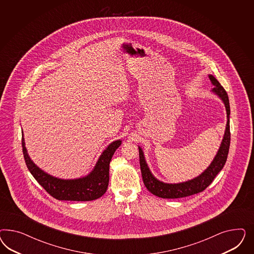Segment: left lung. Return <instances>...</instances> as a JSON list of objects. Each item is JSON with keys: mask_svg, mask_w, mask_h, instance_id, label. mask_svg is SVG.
<instances>
[{"mask_svg": "<svg viewBox=\"0 0 254 254\" xmlns=\"http://www.w3.org/2000/svg\"><path fill=\"white\" fill-rule=\"evenodd\" d=\"M209 79L211 83L215 85L212 89L213 92L216 93L223 101L226 114H227V124H226V129L223 136V141L221 147L216 154L215 158L213 159L212 163L208 169H206L198 177L182 183L177 185H169L164 184L159 182L153 176L150 169L147 166L146 162L144 159V155L142 153V150L140 147H138V153H139V166L141 170V176L144 185L146 186L149 192H152L154 195L162 197V198H181L189 196L194 193H198L203 192L208 185H210L217 174L223 169V166L225 165V162L227 159V155L229 152L230 147V125H229V116H230V105H229V99L228 95L225 91L221 84L217 81L215 77L209 75Z\"/></svg>", "mask_w": 254, "mask_h": 254, "instance_id": "left-lung-1", "label": "left lung"}]
</instances>
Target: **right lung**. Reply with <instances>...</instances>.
<instances>
[{
	"instance_id": "1",
	"label": "right lung",
	"mask_w": 254,
	"mask_h": 254,
	"mask_svg": "<svg viewBox=\"0 0 254 254\" xmlns=\"http://www.w3.org/2000/svg\"><path fill=\"white\" fill-rule=\"evenodd\" d=\"M120 145L121 140L111 143L100 155L95 169L88 176L77 180H62L48 175L31 161L27 153L22 135V151L27 168L39 185L58 200L90 201L103 195L107 191L109 185L110 162Z\"/></svg>"
}]
</instances>
